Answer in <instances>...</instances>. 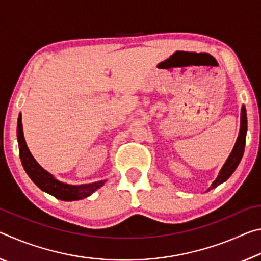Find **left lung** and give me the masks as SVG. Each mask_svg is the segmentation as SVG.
<instances>
[{"label":"left lung","mask_w":261,"mask_h":261,"mask_svg":"<svg viewBox=\"0 0 261 261\" xmlns=\"http://www.w3.org/2000/svg\"><path fill=\"white\" fill-rule=\"evenodd\" d=\"M246 130H247V118H246V109L244 106L242 107V114H241V130H240V135H238L237 141L235 144V147H233L232 152L230 155H229L228 160L224 163V166L221 169L220 174L218 176L213 184L211 185V189H214L220 185L221 183H223L224 180H227L229 177H230L231 174L235 171L237 166L240 165V162L242 160L243 153H244V148H245V139H246Z\"/></svg>","instance_id":"8db88e82"}]
</instances>
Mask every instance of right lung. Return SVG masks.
I'll return each mask as SVG.
<instances>
[{
	"label": "right lung",
	"mask_w": 261,
	"mask_h": 261,
	"mask_svg": "<svg viewBox=\"0 0 261 261\" xmlns=\"http://www.w3.org/2000/svg\"><path fill=\"white\" fill-rule=\"evenodd\" d=\"M17 139H18L19 156L21 160V165H23L26 174L29 175V177L33 180L34 184L37 185L38 188H40L42 191L54 196L57 199L65 201L83 199V198L91 196L95 190H98L103 185L105 180L84 185H69L62 183L60 180L53 177L48 171L43 169V168L34 160L32 154L30 153L28 145H26L24 139L20 114L18 116V122H17Z\"/></svg>",
	"instance_id": "obj_1"
}]
</instances>
